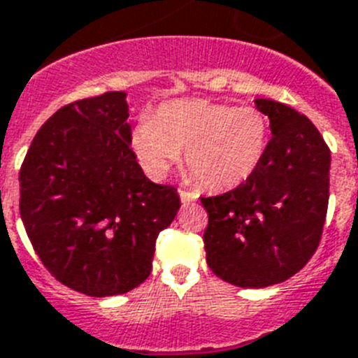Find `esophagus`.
Instances as JSON below:
<instances>
[{
    "label": "esophagus",
    "instance_id": "esophagus-1",
    "mask_svg": "<svg viewBox=\"0 0 358 358\" xmlns=\"http://www.w3.org/2000/svg\"><path fill=\"white\" fill-rule=\"evenodd\" d=\"M179 197H181L182 203H192V201H196L197 197H199V194L188 190H179Z\"/></svg>",
    "mask_w": 358,
    "mask_h": 358
}]
</instances>
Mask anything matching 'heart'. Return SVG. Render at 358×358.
I'll return each mask as SVG.
<instances>
[{
  "mask_svg": "<svg viewBox=\"0 0 358 358\" xmlns=\"http://www.w3.org/2000/svg\"><path fill=\"white\" fill-rule=\"evenodd\" d=\"M268 119L258 108L170 100L131 131V150L152 179H162L185 152V166L208 190H232L258 170L268 146Z\"/></svg>",
  "mask_w": 358,
  "mask_h": 358,
  "instance_id": "heart-1",
  "label": "heart"
}]
</instances>
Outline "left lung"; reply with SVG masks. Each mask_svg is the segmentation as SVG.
I'll list each match as a JSON object with an SVG mask.
<instances>
[{"mask_svg": "<svg viewBox=\"0 0 358 358\" xmlns=\"http://www.w3.org/2000/svg\"><path fill=\"white\" fill-rule=\"evenodd\" d=\"M268 117L273 138L252 177L215 197L203 241L206 264L238 287H268L309 262L326 221L331 152L315 124L296 109L254 100Z\"/></svg>", "mask_w": 358, "mask_h": 358, "instance_id": "8db88e82", "label": "left lung"}]
</instances>
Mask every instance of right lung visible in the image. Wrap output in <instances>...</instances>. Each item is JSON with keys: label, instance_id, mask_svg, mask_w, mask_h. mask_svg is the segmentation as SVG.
I'll use <instances>...</instances> for the list:
<instances>
[{"label": "right lung", "instance_id": "right-lung-1", "mask_svg": "<svg viewBox=\"0 0 358 358\" xmlns=\"http://www.w3.org/2000/svg\"><path fill=\"white\" fill-rule=\"evenodd\" d=\"M128 94L76 100L36 133L20 170V214L49 273L87 296L131 291L181 208L173 186L144 176L131 150Z\"/></svg>", "mask_w": 358, "mask_h": 358}]
</instances>
